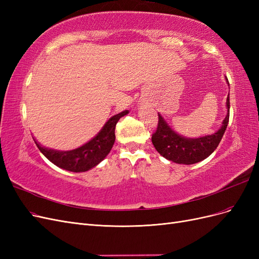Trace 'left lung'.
I'll use <instances>...</instances> for the list:
<instances>
[{
  "instance_id": "left-lung-1",
  "label": "left lung",
  "mask_w": 259,
  "mask_h": 259,
  "mask_svg": "<svg viewBox=\"0 0 259 259\" xmlns=\"http://www.w3.org/2000/svg\"><path fill=\"white\" fill-rule=\"evenodd\" d=\"M227 109H228V113L223 121L222 127L214 134L200 138H186L180 136L168 126L161 114H159L158 127L151 138L154 148L164 158L178 164L189 165V164L203 161L215 151L225 134L229 122V95L227 97Z\"/></svg>"
}]
</instances>
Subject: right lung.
Listing matches in <instances>:
<instances>
[{
  "instance_id": "1",
  "label": "right lung",
  "mask_w": 259,
  "mask_h": 259,
  "mask_svg": "<svg viewBox=\"0 0 259 259\" xmlns=\"http://www.w3.org/2000/svg\"><path fill=\"white\" fill-rule=\"evenodd\" d=\"M128 111L125 110L110 117L95 137L80 148L74 149V150L57 151L42 147L35 142V139L34 143L38 150L56 166L74 171V173L86 171L96 166L110 152L115 140V125L122 116L126 115Z\"/></svg>"
}]
</instances>
